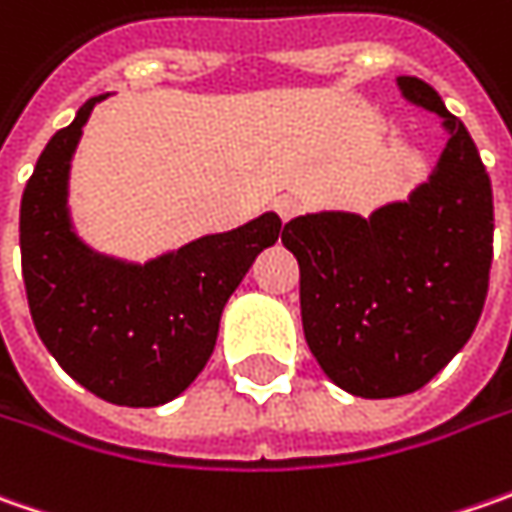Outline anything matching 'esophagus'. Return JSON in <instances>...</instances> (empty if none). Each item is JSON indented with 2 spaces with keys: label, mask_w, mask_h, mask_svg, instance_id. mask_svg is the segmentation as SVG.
<instances>
[{
  "label": "esophagus",
  "mask_w": 512,
  "mask_h": 512,
  "mask_svg": "<svg viewBox=\"0 0 512 512\" xmlns=\"http://www.w3.org/2000/svg\"><path fill=\"white\" fill-rule=\"evenodd\" d=\"M273 210H276V216H279L282 222H290V219L299 213V202L290 199V196H279V199L273 202Z\"/></svg>",
  "instance_id": "esophagus-1"
}]
</instances>
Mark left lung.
Here are the masks:
<instances>
[{"instance_id": "8db88e82", "label": "left lung", "mask_w": 512, "mask_h": 512, "mask_svg": "<svg viewBox=\"0 0 512 512\" xmlns=\"http://www.w3.org/2000/svg\"><path fill=\"white\" fill-rule=\"evenodd\" d=\"M402 93L450 130L439 168L407 202L287 222L282 245L299 262L305 339L342 390L407 396L462 350L487 299L493 187L476 142L416 76Z\"/></svg>"}]
</instances>
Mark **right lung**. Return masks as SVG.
<instances>
[{"label":"right lung","mask_w":512,"mask_h":512,"mask_svg":"<svg viewBox=\"0 0 512 512\" xmlns=\"http://www.w3.org/2000/svg\"><path fill=\"white\" fill-rule=\"evenodd\" d=\"M102 99L56 130L25 185L22 279L36 333L68 376L110 404L156 407L202 373L225 302L282 222L265 213L145 267L96 256L70 230L65 193L73 148Z\"/></svg>","instance_id":"add662e5"}]
</instances>
